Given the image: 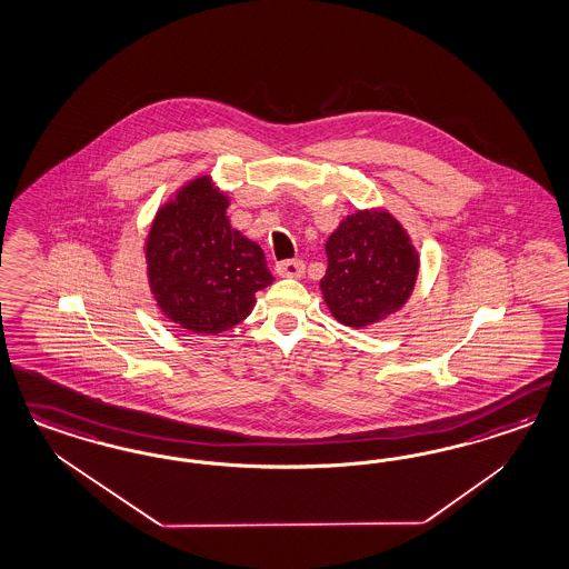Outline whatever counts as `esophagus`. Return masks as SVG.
Segmentation results:
<instances>
[{"label":"esophagus","instance_id":"1","mask_svg":"<svg viewBox=\"0 0 569 569\" xmlns=\"http://www.w3.org/2000/svg\"><path fill=\"white\" fill-rule=\"evenodd\" d=\"M276 272L282 278H301L306 272V266L301 259H284L276 263Z\"/></svg>","mask_w":569,"mask_h":569}]
</instances>
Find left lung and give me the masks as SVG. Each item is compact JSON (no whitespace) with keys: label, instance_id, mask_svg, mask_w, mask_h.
I'll return each mask as SVG.
<instances>
[{"label":"left lung","instance_id":"1","mask_svg":"<svg viewBox=\"0 0 569 569\" xmlns=\"http://www.w3.org/2000/svg\"><path fill=\"white\" fill-rule=\"evenodd\" d=\"M327 259L322 297L330 313L351 329H367L402 310L419 276V253L386 209H362L341 221L327 240Z\"/></svg>","mask_w":569,"mask_h":569}]
</instances>
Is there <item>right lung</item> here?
<instances>
[{"label":"right lung","instance_id":"add662e5","mask_svg":"<svg viewBox=\"0 0 569 569\" xmlns=\"http://www.w3.org/2000/svg\"><path fill=\"white\" fill-rule=\"evenodd\" d=\"M228 197L201 176L157 211L147 237L148 284L180 329L218 335L237 327L272 284L261 247L226 216Z\"/></svg>","mask_w":569,"mask_h":569}]
</instances>
